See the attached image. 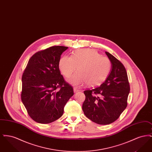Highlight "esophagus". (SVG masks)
Wrapping results in <instances>:
<instances>
[{
	"label": "esophagus",
	"mask_w": 152,
	"mask_h": 152,
	"mask_svg": "<svg viewBox=\"0 0 152 152\" xmlns=\"http://www.w3.org/2000/svg\"><path fill=\"white\" fill-rule=\"evenodd\" d=\"M73 91H74V92L76 94V93H77V92H78L79 91H78L77 89H76V88H73Z\"/></svg>",
	"instance_id": "1"
}]
</instances>
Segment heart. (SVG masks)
<instances>
[{"label":"heart","mask_w":152,"mask_h":152,"mask_svg":"<svg viewBox=\"0 0 152 152\" xmlns=\"http://www.w3.org/2000/svg\"><path fill=\"white\" fill-rule=\"evenodd\" d=\"M78 68H77V66ZM60 72L65 77H69L77 69L69 82L75 86L86 84L90 87L99 86L105 81L110 72V60L94 49H80L73 52L71 56H63L58 63Z\"/></svg>","instance_id":"heart-1"}]
</instances>
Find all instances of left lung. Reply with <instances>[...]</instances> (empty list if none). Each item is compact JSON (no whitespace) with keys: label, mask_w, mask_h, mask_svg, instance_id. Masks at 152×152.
<instances>
[{"label":"left lung","mask_w":152,"mask_h":152,"mask_svg":"<svg viewBox=\"0 0 152 152\" xmlns=\"http://www.w3.org/2000/svg\"><path fill=\"white\" fill-rule=\"evenodd\" d=\"M112 63V71L99 87L84 91L86 99L82 109L84 115L94 123L108 125L115 122L128 105L130 86L122 63L105 52Z\"/></svg>","instance_id":"8db88e82"}]
</instances>
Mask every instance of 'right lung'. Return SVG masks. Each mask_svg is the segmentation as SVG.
<instances>
[{
	"label": "right lung",
	"instance_id": "add662e5",
	"mask_svg": "<svg viewBox=\"0 0 152 152\" xmlns=\"http://www.w3.org/2000/svg\"><path fill=\"white\" fill-rule=\"evenodd\" d=\"M68 47L53 46L29 58L22 77L21 99L29 117L40 124L52 123L61 117L72 96L73 88L61 75L58 63Z\"/></svg>",
	"mask_w": 152,
	"mask_h": 152
}]
</instances>
